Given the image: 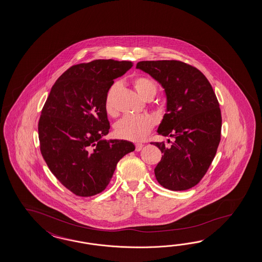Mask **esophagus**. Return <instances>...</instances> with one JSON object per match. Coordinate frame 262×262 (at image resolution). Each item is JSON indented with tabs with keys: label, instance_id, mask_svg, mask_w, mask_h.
<instances>
[{
	"label": "esophagus",
	"instance_id": "34e87169",
	"mask_svg": "<svg viewBox=\"0 0 262 262\" xmlns=\"http://www.w3.org/2000/svg\"><path fill=\"white\" fill-rule=\"evenodd\" d=\"M143 144H140V143H137V144H135V150L136 151H140L141 149H142V147H143Z\"/></svg>",
	"mask_w": 262,
	"mask_h": 262
}]
</instances>
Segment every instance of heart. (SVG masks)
I'll use <instances>...</instances> for the list:
<instances>
[{
  "mask_svg": "<svg viewBox=\"0 0 262 262\" xmlns=\"http://www.w3.org/2000/svg\"><path fill=\"white\" fill-rule=\"evenodd\" d=\"M134 89L144 99L154 98L156 94V85L154 81L146 77H137L134 79ZM117 84H113L105 98V110L108 115H115V94ZM154 125V120L149 115H127L116 122L115 125V134L117 137L126 140H143L150 132Z\"/></svg>",
  "mask_w": 262,
  "mask_h": 262,
  "instance_id": "heart-1",
  "label": "heart"
}]
</instances>
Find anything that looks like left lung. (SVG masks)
<instances>
[{"mask_svg":"<svg viewBox=\"0 0 262 262\" xmlns=\"http://www.w3.org/2000/svg\"><path fill=\"white\" fill-rule=\"evenodd\" d=\"M137 69L148 74L162 86L166 96V114L157 133L173 137L151 143L162 158L154 168L165 188L186 190L197 185L210 166L221 140L222 115L217 97L204 74L178 60L140 61Z\"/></svg>","mask_w":262,"mask_h":262,"instance_id":"obj_1","label":"left lung"}]
</instances>
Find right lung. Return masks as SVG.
Wrapping results in <instances>:
<instances>
[{
    "label": "right lung",
    "instance_id": "right-lung-1",
    "mask_svg": "<svg viewBox=\"0 0 262 262\" xmlns=\"http://www.w3.org/2000/svg\"><path fill=\"white\" fill-rule=\"evenodd\" d=\"M132 61L96 59L69 68L53 85L38 121L40 151L56 178L77 196L102 192L119 160L135 149L127 140L105 139V98Z\"/></svg>",
    "mask_w": 262,
    "mask_h": 262
}]
</instances>
